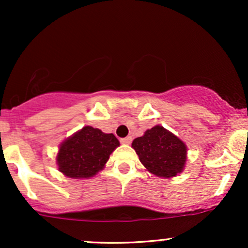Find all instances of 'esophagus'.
Wrapping results in <instances>:
<instances>
[{"instance_id":"esophagus-1","label":"esophagus","mask_w":248,"mask_h":248,"mask_svg":"<svg viewBox=\"0 0 248 248\" xmlns=\"http://www.w3.org/2000/svg\"><path fill=\"white\" fill-rule=\"evenodd\" d=\"M121 143H124V144H129L130 142H132V138H130V136H127V138H124V139H121Z\"/></svg>"}]
</instances>
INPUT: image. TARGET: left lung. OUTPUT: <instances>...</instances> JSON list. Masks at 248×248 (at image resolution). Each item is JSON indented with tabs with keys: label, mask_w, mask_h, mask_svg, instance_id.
I'll use <instances>...</instances> for the list:
<instances>
[{
	"label": "left lung",
	"mask_w": 248,
	"mask_h": 248,
	"mask_svg": "<svg viewBox=\"0 0 248 248\" xmlns=\"http://www.w3.org/2000/svg\"><path fill=\"white\" fill-rule=\"evenodd\" d=\"M132 147L144 168L157 177H175L186 167V146L162 126L146 130L133 141Z\"/></svg>",
	"instance_id": "obj_1"
}]
</instances>
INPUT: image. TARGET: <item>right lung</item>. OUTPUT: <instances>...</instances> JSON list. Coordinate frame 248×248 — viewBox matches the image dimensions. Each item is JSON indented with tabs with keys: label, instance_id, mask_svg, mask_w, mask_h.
<instances>
[{
	"label": "right lung",
	"instance_id": "obj_1",
	"mask_svg": "<svg viewBox=\"0 0 248 248\" xmlns=\"http://www.w3.org/2000/svg\"><path fill=\"white\" fill-rule=\"evenodd\" d=\"M119 146L120 142L113 134L85 126L59 147L57 155L59 171L70 178L93 177L104 169L109 155Z\"/></svg>",
	"mask_w": 248,
	"mask_h": 248
}]
</instances>
